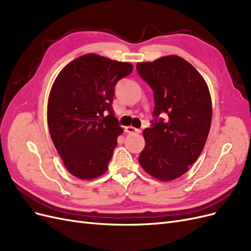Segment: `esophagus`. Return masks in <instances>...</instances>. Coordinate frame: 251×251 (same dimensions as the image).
I'll use <instances>...</instances> for the list:
<instances>
[{"label":"esophagus","mask_w":251,"mask_h":251,"mask_svg":"<svg viewBox=\"0 0 251 251\" xmlns=\"http://www.w3.org/2000/svg\"><path fill=\"white\" fill-rule=\"evenodd\" d=\"M125 131H126V133H128V134H135V133L139 134V133L141 132V131L139 130V128H136V127H134V126H126Z\"/></svg>","instance_id":"obj_1"}]
</instances>
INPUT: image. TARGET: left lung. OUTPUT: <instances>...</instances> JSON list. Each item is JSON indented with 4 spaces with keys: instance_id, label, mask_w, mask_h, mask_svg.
I'll return each instance as SVG.
<instances>
[{
    "instance_id": "left-lung-1",
    "label": "left lung",
    "mask_w": 251,
    "mask_h": 251,
    "mask_svg": "<svg viewBox=\"0 0 251 251\" xmlns=\"http://www.w3.org/2000/svg\"><path fill=\"white\" fill-rule=\"evenodd\" d=\"M136 69L154 91L155 102L138 160L151 176L172 181L188 171L206 142L212 115L209 91L199 72L177 55L138 63ZM161 113L167 114L165 120Z\"/></svg>"
}]
</instances>
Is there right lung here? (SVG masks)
Wrapping results in <instances>:
<instances>
[{
    "label": "right lung",
    "instance_id": "add662e5",
    "mask_svg": "<svg viewBox=\"0 0 251 251\" xmlns=\"http://www.w3.org/2000/svg\"><path fill=\"white\" fill-rule=\"evenodd\" d=\"M132 71L131 64L91 53L68 64L53 83L47 109L49 132L73 176L89 180L107 172L124 132L112 105L115 86Z\"/></svg>",
    "mask_w": 251,
    "mask_h": 251
}]
</instances>
